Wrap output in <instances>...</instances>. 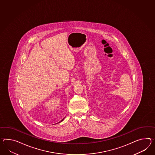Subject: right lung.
I'll return each instance as SVG.
<instances>
[{"label": "right lung", "instance_id": "add662e5", "mask_svg": "<svg viewBox=\"0 0 155 155\" xmlns=\"http://www.w3.org/2000/svg\"><path fill=\"white\" fill-rule=\"evenodd\" d=\"M63 120H64V119H62V120H61V121H60V122H61V121H62Z\"/></svg>", "mask_w": 155, "mask_h": 155}]
</instances>
